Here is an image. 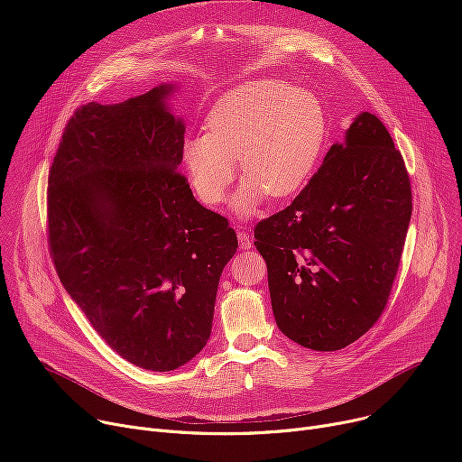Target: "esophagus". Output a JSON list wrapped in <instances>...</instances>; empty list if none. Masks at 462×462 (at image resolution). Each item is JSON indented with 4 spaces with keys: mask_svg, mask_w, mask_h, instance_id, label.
I'll return each mask as SVG.
<instances>
[{
    "mask_svg": "<svg viewBox=\"0 0 462 462\" xmlns=\"http://www.w3.org/2000/svg\"><path fill=\"white\" fill-rule=\"evenodd\" d=\"M237 241H239V248L241 250H248L252 246V241H250L246 232H237Z\"/></svg>",
    "mask_w": 462,
    "mask_h": 462,
    "instance_id": "1",
    "label": "esophagus"
}]
</instances>
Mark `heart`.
Segmentation results:
<instances>
[{"label":"heart","instance_id":"heart-1","mask_svg":"<svg viewBox=\"0 0 462 462\" xmlns=\"http://www.w3.org/2000/svg\"><path fill=\"white\" fill-rule=\"evenodd\" d=\"M327 139L319 100L274 79L250 80L225 93L208 111L205 134L184 141L182 162L197 197L225 201L237 168L245 182L232 210L248 217L265 199H285L312 175Z\"/></svg>","mask_w":462,"mask_h":462}]
</instances>
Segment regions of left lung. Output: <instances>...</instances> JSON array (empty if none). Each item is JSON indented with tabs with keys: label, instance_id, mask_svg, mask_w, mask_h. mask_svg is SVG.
<instances>
[{
	"label": "left lung",
	"instance_id": "left-lung-1",
	"mask_svg": "<svg viewBox=\"0 0 462 462\" xmlns=\"http://www.w3.org/2000/svg\"><path fill=\"white\" fill-rule=\"evenodd\" d=\"M410 219L402 155L362 111L292 205L254 228L280 331L312 351H338L367 333L387 303Z\"/></svg>",
	"mask_w": 462,
	"mask_h": 462
}]
</instances>
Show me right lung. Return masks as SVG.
I'll return each instance as SVG.
<instances>
[{"label":"right lung","instance_id":"obj_1","mask_svg":"<svg viewBox=\"0 0 462 462\" xmlns=\"http://www.w3.org/2000/svg\"><path fill=\"white\" fill-rule=\"evenodd\" d=\"M175 84L82 106L49 173V245L58 278L102 340L148 371L207 346L219 278L237 250L228 221L179 173L184 120Z\"/></svg>","mask_w":462,"mask_h":462}]
</instances>
